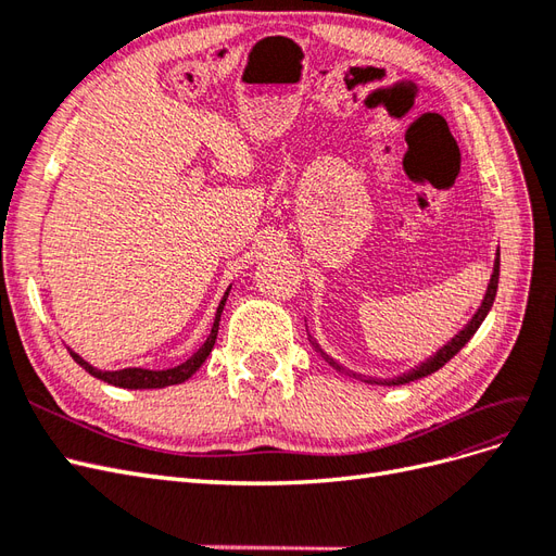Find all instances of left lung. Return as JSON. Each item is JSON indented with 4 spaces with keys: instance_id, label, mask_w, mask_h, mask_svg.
<instances>
[{
    "instance_id": "8db88e82",
    "label": "left lung",
    "mask_w": 556,
    "mask_h": 556,
    "mask_svg": "<svg viewBox=\"0 0 556 556\" xmlns=\"http://www.w3.org/2000/svg\"><path fill=\"white\" fill-rule=\"evenodd\" d=\"M496 288H498V255H496V262H494V274H492V280H490V285H486V294H484V299H482V306L478 308V313L473 315V319H470V323L454 336V339L447 343V345H443L439 352H435L433 357H429L427 362H422L419 366H415L413 371H408V374H403V376H399V378H392V380H376V378H366V376H357V374H352V378H359V380H364V382H376V384H406V382H410V380H419V378H425V376H431L433 371H439L441 366H445L454 355H457V352L470 341V336H473L476 331H478V327L482 325V319L486 317V313H490V308H492V304H494V296H496ZM313 348L319 352V355H323L333 368H339V371H345L343 366H339L336 364L333 359H329L323 350H319V345L313 341Z\"/></svg>"
}]
</instances>
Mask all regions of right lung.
I'll use <instances>...</instances> for the list:
<instances>
[{"mask_svg":"<svg viewBox=\"0 0 556 556\" xmlns=\"http://www.w3.org/2000/svg\"><path fill=\"white\" fill-rule=\"evenodd\" d=\"M227 294H229V290L225 292L220 306H217L215 323L211 327V333H208V339L204 341V345H201L188 362H182L174 368H164V371H148V368H121V371H99V368L90 366L86 359H80L74 350H70V355L74 357V362L78 366L86 368L90 376L104 380L109 384H115V387H127V390H157V387L185 382L211 355V350H213L215 339H217V327H220V315H223V308H225Z\"/></svg>","mask_w":556,"mask_h":556,"instance_id":"right-lung-1","label":"right lung"}]
</instances>
